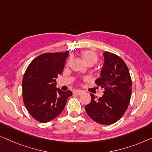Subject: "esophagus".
<instances>
[{
	"label": "esophagus",
	"mask_w": 152,
	"mask_h": 152,
	"mask_svg": "<svg viewBox=\"0 0 152 152\" xmlns=\"http://www.w3.org/2000/svg\"><path fill=\"white\" fill-rule=\"evenodd\" d=\"M83 94V91L80 90H76L75 91H74V94H76V95H80Z\"/></svg>",
	"instance_id": "esophagus-1"
}]
</instances>
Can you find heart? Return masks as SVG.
I'll use <instances>...</instances> for the list:
<instances>
[{
    "label": "heart",
    "mask_w": 152,
    "mask_h": 152,
    "mask_svg": "<svg viewBox=\"0 0 152 152\" xmlns=\"http://www.w3.org/2000/svg\"><path fill=\"white\" fill-rule=\"evenodd\" d=\"M81 57L87 65L94 64L98 61V55L92 51H85L81 53Z\"/></svg>",
    "instance_id": "heart-1"
}]
</instances>
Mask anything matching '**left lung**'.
I'll return each mask as SVG.
<instances>
[{
    "mask_svg": "<svg viewBox=\"0 0 152 152\" xmlns=\"http://www.w3.org/2000/svg\"><path fill=\"white\" fill-rule=\"evenodd\" d=\"M104 65L100 77L96 84L104 88V94L97 98L91 94V100L85 106L90 118L101 125H111L123 116L129 105L132 96V79L128 67L118 56L103 53Z\"/></svg>",
    "mask_w": 152,
    "mask_h": 152,
    "instance_id": "8db88e82",
    "label": "left lung"
}]
</instances>
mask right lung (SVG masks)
<instances>
[{
	"mask_svg": "<svg viewBox=\"0 0 152 152\" xmlns=\"http://www.w3.org/2000/svg\"><path fill=\"white\" fill-rule=\"evenodd\" d=\"M69 52L45 53L31 62L23 76V102L31 116L40 123L57 117L65 108L71 91L56 88L58 75L64 69Z\"/></svg>",
	"mask_w": 152,
	"mask_h": 152,
	"instance_id": "obj_1",
	"label": "right lung"
}]
</instances>
